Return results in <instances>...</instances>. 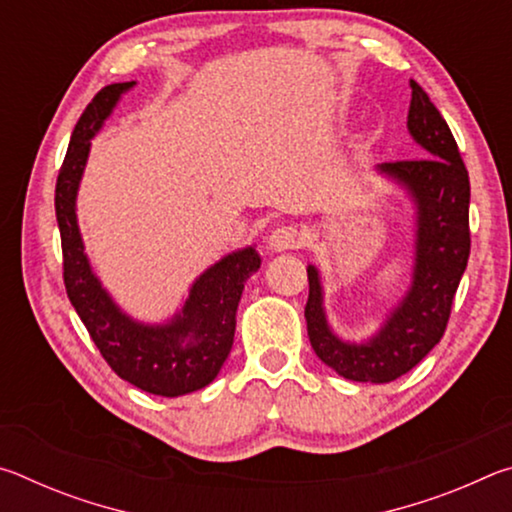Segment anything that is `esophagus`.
<instances>
[{
	"instance_id": "34e87169",
	"label": "esophagus",
	"mask_w": 512,
	"mask_h": 512,
	"mask_svg": "<svg viewBox=\"0 0 512 512\" xmlns=\"http://www.w3.org/2000/svg\"><path fill=\"white\" fill-rule=\"evenodd\" d=\"M302 244V235L296 225H280L271 232L268 237V248L275 250V253H282V250H293Z\"/></svg>"
}]
</instances>
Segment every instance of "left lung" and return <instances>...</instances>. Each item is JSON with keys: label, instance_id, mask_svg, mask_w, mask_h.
<instances>
[{"label": "left lung", "instance_id": "obj_1", "mask_svg": "<svg viewBox=\"0 0 512 512\" xmlns=\"http://www.w3.org/2000/svg\"><path fill=\"white\" fill-rule=\"evenodd\" d=\"M409 131L427 158L381 164L379 171L409 187L418 205L413 284L368 343H343L327 327L318 271L307 268L305 305L311 348L341 377L386 384L402 377L443 339L458 282L470 257V176L447 121L429 94L411 81Z\"/></svg>", "mask_w": 512, "mask_h": 512}]
</instances>
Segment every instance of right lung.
<instances>
[{
  "label": "right lung",
  "mask_w": 512,
  "mask_h": 512,
  "mask_svg": "<svg viewBox=\"0 0 512 512\" xmlns=\"http://www.w3.org/2000/svg\"><path fill=\"white\" fill-rule=\"evenodd\" d=\"M131 83H112L94 94L76 124L56 180V219L63 246L67 298L81 316L90 339L115 375L146 393L178 397L205 388L219 375L235 339L237 307L244 282L259 268L255 248L223 257L198 277L189 300L169 325H140L121 314L101 289L83 253L76 225L79 189L90 140Z\"/></svg>",
  "instance_id": "obj_1"
}]
</instances>
